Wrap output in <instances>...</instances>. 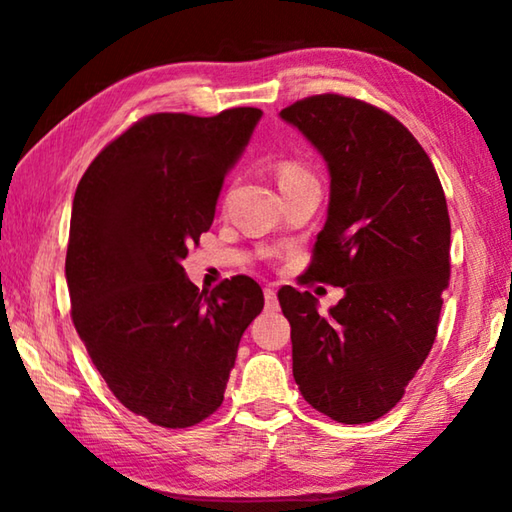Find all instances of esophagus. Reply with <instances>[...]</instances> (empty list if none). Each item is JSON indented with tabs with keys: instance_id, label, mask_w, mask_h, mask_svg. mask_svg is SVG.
I'll use <instances>...</instances> for the list:
<instances>
[{
	"instance_id": "1",
	"label": "esophagus",
	"mask_w": 512,
	"mask_h": 512,
	"mask_svg": "<svg viewBox=\"0 0 512 512\" xmlns=\"http://www.w3.org/2000/svg\"><path fill=\"white\" fill-rule=\"evenodd\" d=\"M264 300H266V309H277V293L273 287L264 289Z\"/></svg>"
}]
</instances>
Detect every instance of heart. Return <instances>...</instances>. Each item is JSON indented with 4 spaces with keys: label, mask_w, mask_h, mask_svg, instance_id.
<instances>
[{
    "label": "heart",
    "mask_w": 512,
    "mask_h": 512,
    "mask_svg": "<svg viewBox=\"0 0 512 512\" xmlns=\"http://www.w3.org/2000/svg\"><path fill=\"white\" fill-rule=\"evenodd\" d=\"M300 176H309V173L302 169L298 162H282L280 169H277V178H280V183H284V180L300 178Z\"/></svg>",
    "instance_id": "b5f03b06"
}]
</instances>
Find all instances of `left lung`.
<instances>
[{
	"mask_svg": "<svg viewBox=\"0 0 512 512\" xmlns=\"http://www.w3.org/2000/svg\"><path fill=\"white\" fill-rule=\"evenodd\" d=\"M280 117L332 178L307 277L345 291L327 314L309 291H277L293 377L316 411L372 422L402 400L436 341L452 237L443 185L409 128L366 101L316 94Z\"/></svg>",
	"mask_w": 512,
	"mask_h": 512,
	"instance_id": "left-lung-1",
	"label": "left lung"
}]
</instances>
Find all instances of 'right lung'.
<instances>
[{
	"label": "right lung",
	"instance_id": "obj_1",
	"mask_svg": "<svg viewBox=\"0 0 512 512\" xmlns=\"http://www.w3.org/2000/svg\"><path fill=\"white\" fill-rule=\"evenodd\" d=\"M259 117L155 112L76 187L65 259L74 327L112 395L158 427H194L219 409L241 336L264 309L253 277L207 293L183 268Z\"/></svg>",
	"mask_w": 512,
	"mask_h": 512
}]
</instances>
